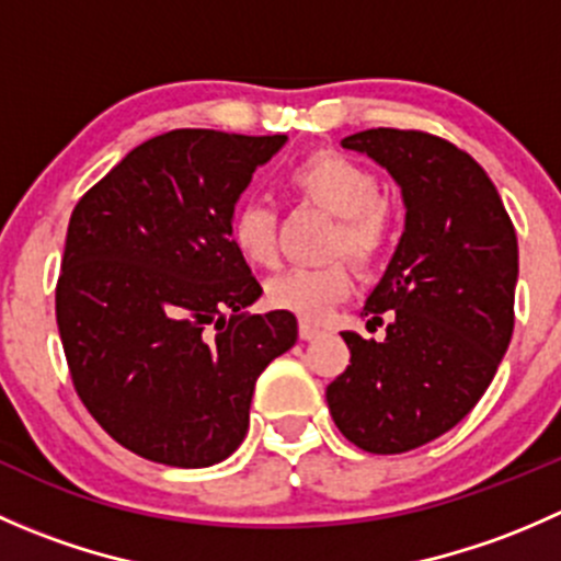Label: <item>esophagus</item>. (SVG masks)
<instances>
[{"mask_svg": "<svg viewBox=\"0 0 561 561\" xmlns=\"http://www.w3.org/2000/svg\"><path fill=\"white\" fill-rule=\"evenodd\" d=\"M320 333H322L320 325H312V322H307V320H301V325H298V336L307 339V342L309 339H317Z\"/></svg>", "mask_w": 561, "mask_h": 561, "instance_id": "1", "label": "esophagus"}]
</instances>
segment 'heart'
<instances>
[{"instance_id": "1", "label": "heart", "mask_w": 561, "mask_h": 561, "mask_svg": "<svg viewBox=\"0 0 561 561\" xmlns=\"http://www.w3.org/2000/svg\"><path fill=\"white\" fill-rule=\"evenodd\" d=\"M287 190L301 201L317 203L336 217L331 252L350 254L366 265L380 257L390 236V208L382 201V184L371 168L355 157L320 149L298 160L285 175ZM230 241L254 268L276 263V214L260 201L236 206L230 217ZM353 287L344 260L301 265L274 276L265 285V304L301 320H322Z\"/></svg>"}]
</instances>
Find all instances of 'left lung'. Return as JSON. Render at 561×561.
Wrapping results in <instances>:
<instances>
[{
    "mask_svg": "<svg viewBox=\"0 0 561 561\" xmlns=\"http://www.w3.org/2000/svg\"><path fill=\"white\" fill-rule=\"evenodd\" d=\"M401 186L404 233L366 298L386 339L344 331L350 366L325 388L339 432L390 456L450 432L491 386L513 336L516 228L483 168L450 140L377 127L342 140Z\"/></svg>",
    "mask_w": 561,
    "mask_h": 561,
    "instance_id": "obj_1",
    "label": "left lung"
}]
</instances>
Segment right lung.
Listing matches in <instances>:
<instances>
[{"mask_svg": "<svg viewBox=\"0 0 561 561\" xmlns=\"http://www.w3.org/2000/svg\"><path fill=\"white\" fill-rule=\"evenodd\" d=\"M285 135L171 129L72 208L56 325L72 386L133 454L211 467L247 437L254 382L298 339L296 314H249L263 287L230 217Z\"/></svg>", "mask_w": 561, "mask_h": 561, "instance_id": "1", "label": "right lung"}]
</instances>
